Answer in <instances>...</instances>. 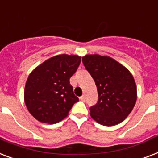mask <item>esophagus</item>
I'll list each match as a JSON object with an SVG mask.
<instances>
[{
    "label": "esophagus",
    "instance_id": "1",
    "mask_svg": "<svg viewBox=\"0 0 158 158\" xmlns=\"http://www.w3.org/2000/svg\"><path fill=\"white\" fill-rule=\"evenodd\" d=\"M79 99H80L82 102H85V96H84V95H83V96H81L80 98H79Z\"/></svg>",
    "mask_w": 158,
    "mask_h": 158
}]
</instances>
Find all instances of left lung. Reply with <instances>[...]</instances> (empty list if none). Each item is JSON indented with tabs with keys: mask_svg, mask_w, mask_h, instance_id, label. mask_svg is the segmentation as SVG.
<instances>
[{
	"mask_svg": "<svg viewBox=\"0 0 158 158\" xmlns=\"http://www.w3.org/2000/svg\"><path fill=\"white\" fill-rule=\"evenodd\" d=\"M83 63L93 77L98 102L90 107V115L105 126L120 124L130 115L137 100V88L132 74L107 56L86 55Z\"/></svg>",
	"mask_w": 158,
	"mask_h": 158,
	"instance_id": "left-lung-1",
	"label": "left lung"
}]
</instances>
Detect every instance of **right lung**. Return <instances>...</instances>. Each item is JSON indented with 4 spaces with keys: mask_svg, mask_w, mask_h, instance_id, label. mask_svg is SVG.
Masks as SVG:
<instances>
[{
    "mask_svg": "<svg viewBox=\"0 0 158 158\" xmlns=\"http://www.w3.org/2000/svg\"><path fill=\"white\" fill-rule=\"evenodd\" d=\"M80 62L78 55H57L31 72L24 88V102L36 120L48 124L60 122L79 102L69 79Z\"/></svg>",
    "mask_w": 158,
    "mask_h": 158,
    "instance_id": "right-lung-1",
    "label": "right lung"
}]
</instances>
